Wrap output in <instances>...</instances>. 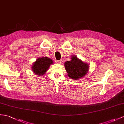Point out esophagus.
<instances>
[{
  "instance_id": "obj_1",
  "label": "esophagus",
  "mask_w": 124,
  "mask_h": 124,
  "mask_svg": "<svg viewBox=\"0 0 124 124\" xmlns=\"http://www.w3.org/2000/svg\"><path fill=\"white\" fill-rule=\"evenodd\" d=\"M56 62L57 63H58V64H61L62 62V60H57Z\"/></svg>"
}]
</instances>
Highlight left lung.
Here are the masks:
<instances>
[{
	"label": "left lung",
	"mask_w": 124,
	"mask_h": 124,
	"mask_svg": "<svg viewBox=\"0 0 124 124\" xmlns=\"http://www.w3.org/2000/svg\"><path fill=\"white\" fill-rule=\"evenodd\" d=\"M70 61L64 63L65 70L68 76L73 80L82 78L87 74L89 70V65L87 63L83 62L76 55H72Z\"/></svg>",
	"instance_id": "left-lung-1"
}]
</instances>
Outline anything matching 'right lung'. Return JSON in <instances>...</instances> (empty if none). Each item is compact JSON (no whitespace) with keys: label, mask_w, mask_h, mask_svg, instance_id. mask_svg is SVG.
Masks as SVG:
<instances>
[{"label":"right lung","mask_w":124,"mask_h":124,"mask_svg":"<svg viewBox=\"0 0 124 124\" xmlns=\"http://www.w3.org/2000/svg\"><path fill=\"white\" fill-rule=\"evenodd\" d=\"M53 61L47 57H40L37 58L31 67V70L37 76H43L48 70Z\"/></svg>","instance_id":"1"}]
</instances>
